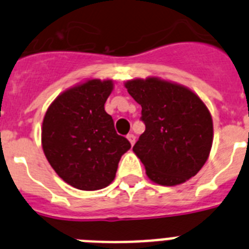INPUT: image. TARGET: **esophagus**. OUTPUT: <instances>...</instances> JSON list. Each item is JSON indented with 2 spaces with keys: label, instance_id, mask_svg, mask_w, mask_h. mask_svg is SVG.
<instances>
[{
  "label": "esophagus",
  "instance_id": "34e87169",
  "mask_svg": "<svg viewBox=\"0 0 249 249\" xmlns=\"http://www.w3.org/2000/svg\"><path fill=\"white\" fill-rule=\"evenodd\" d=\"M127 140L129 141V143H131L132 146H133V144H135V142H136V137H135V135H132V133H129V135H127Z\"/></svg>",
  "mask_w": 249,
  "mask_h": 249
}]
</instances>
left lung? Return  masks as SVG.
Wrapping results in <instances>:
<instances>
[{"instance_id": "obj_1", "label": "left lung", "mask_w": 249, "mask_h": 249, "mask_svg": "<svg viewBox=\"0 0 249 249\" xmlns=\"http://www.w3.org/2000/svg\"><path fill=\"white\" fill-rule=\"evenodd\" d=\"M142 107L146 131L133 146L152 182L177 186L198 173L213 142L211 113L201 98L182 85L148 77L124 83Z\"/></svg>"}]
</instances>
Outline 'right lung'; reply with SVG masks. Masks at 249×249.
Returning a JSON list of instances; mask_svg holds the SVG:
<instances>
[{
    "instance_id": "add662e5",
    "label": "right lung",
    "mask_w": 249,
    "mask_h": 249,
    "mask_svg": "<svg viewBox=\"0 0 249 249\" xmlns=\"http://www.w3.org/2000/svg\"><path fill=\"white\" fill-rule=\"evenodd\" d=\"M111 80H89L62 92L42 123V148L54 172L82 191L102 190L116 177L118 162L131 148L117 135L105 103Z\"/></svg>"
}]
</instances>
